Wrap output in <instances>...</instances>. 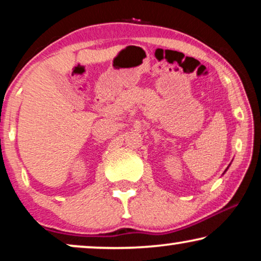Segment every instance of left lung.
<instances>
[{"label": "left lung", "mask_w": 261, "mask_h": 261, "mask_svg": "<svg viewBox=\"0 0 261 261\" xmlns=\"http://www.w3.org/2000/svg\"><path fill=\"white\" fill-rule=\"evenodd\" d=\"M228 167H229V166H228ZM228 167H227V169H226V171H227V170H228ZM226 171H224V172H226Z\"/></svg>", "instance_id": "8db88e82"}]
</instances>
